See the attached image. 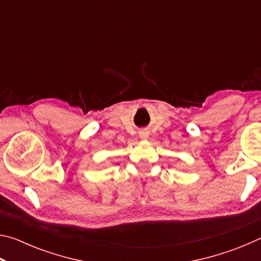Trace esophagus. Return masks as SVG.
Masks as SVG:
<instances>
[{"instance_id":"obj_1","label":"esophagus","mask_w":261,"mask_h":261,"mask_svg":"<svg viewBox=\"0 0 261 261\" xmlns=\"http://www.w3.org/2000/svg\"><path fill=\"white\" fill-rule=\"evenodd\" d=\"M139 137H140V139H147L148 137H149V134H148V131H140L139 132Z\"/></svg>"}]
</instances>
